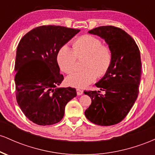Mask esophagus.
I'll list each match as a JSON object with an SVG mask.
<instances>
[{
    "label": "esophagus",
    "mask_w": 155,
    "mask_h": 155,
    "mask_svg": "<svg viewBox=\"0 0 155 155\" xmlns=\"http://www.w3.org/2000/svg\"><path fill=\"white\" fill-rule=\"evenodd\" d=\"M83 90H80V89H76V93L78 95H81L83 94Z\"/></svg>",
    "instance_id": "esophagus-1"
}]
</instances>
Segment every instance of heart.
I'll use <instances>...</instances> for the list:
<instances>
[{"label": "heart", "mask_w": 155, "mask_h": 155, "mask_svg": "<svg viewBox=\"0 0 155 155\" xmlns=\"http://www.w3.org/2000/svg\"><path fill=\"white\" fill-rule=\"evenodd\" d=\"M73 50L68 46L60 47L57 60L62 71L71 74L76 69L77 58L87 56L84 63L85 70L76 71L68 76L66 82L76 88H84L93 82L97 77L107 74L113 61L111 49L103 45L100 38L92 35H84L74 41Z\"/></svg>", "instance_id": "heart-1"}]
</instances>
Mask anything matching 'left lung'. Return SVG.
<instances>
[{
  "label": "left lung",
  "mask_w": 155,
  "mask_h": 155,
  "mask_svg": "<svg viewBox=\"0 0 155 155\" xmlns=\"http://www.w3.org/2000/svg\"><path fill=\"white\" fill-rule=\"evenodd\" d=\"M89 33L104 39L112 50L113 61L107 74L95 84L105 94L84 92L92 100L84 114L97 125H114L125 118L138 97L141 74L140 51L134 39L117 27L101 26Z\"/></svg>",
  "instance_id": "obj_1"
}]
</instances>
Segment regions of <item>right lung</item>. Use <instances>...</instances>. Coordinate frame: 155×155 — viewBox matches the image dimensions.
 <instances>
[{"mask_svg":"<svg viewBox=\"0 0 155 155\" xmlns=\"http://www.w3.org/2000/svg\"><path fill=\"white\" fill-rule=\"evenodd\" d=\"M80 30L63 26L37 27L22 37L15 60L16 99L25 117L38 125L63 118L65 107L76 96L75 88H56L64 79L58 52Z\"/></svg>","mask_w":155,"mask_h":155,"instance_id":"obj_1","label":"right lung"}]
</instances>
